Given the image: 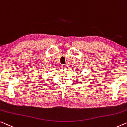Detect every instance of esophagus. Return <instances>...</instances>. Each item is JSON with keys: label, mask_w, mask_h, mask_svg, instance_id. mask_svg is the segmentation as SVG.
Segmentation results:
<instances>
[{"label": "esophagus", "mask_w": 127, "mask_h": 127, "mask_svg": "<svg viewBox=\"0 0 127 127\" xmlns=\"http://www.w3.org/2000/svg\"><path fill=\"white\" fill-rule=\"evenodd\" d=\"M62 69H65L66 68V66L65 65H62Z\"/></svg>", "instance_id": "obj_1"}]
</instances>
